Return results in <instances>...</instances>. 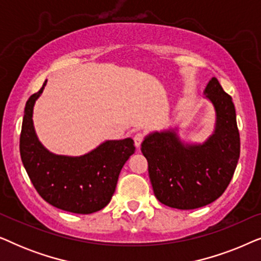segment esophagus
<instances>
[{
    "label": "esophagus",
    "mask_w": 261,
    "mask_h": 261,
    "mask_svg": "<svg viewBox=\"0 0 261 261\" xmlns=\"http://www.w3.org/2000/svg\"><path fill=\"white\" fill-rule=\"evenodd\" d=\"M142 140H144V134L137 133L134 135V142H135V146H137V148L140 147Z\"/></svg>",
    "instance_id": "34e87169"
}]
</instances>
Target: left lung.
I'll use <instances>...</instances> for the list:
<instances>
[{"instance_id":"left-lung-1","label":"left lung","mask_w":261,"mask_h":261,"mask_svg":"<svg viewBox=\"0 0 261 261\" xmlns=\"http://www.w3.org/2000/svg\"><path fill=\"white\" fill-rule=\"evenodd\" d=\"M203 95L215 113L213 133L204 141L184 140L174 126L151 132L141 144L155 197L171 208H201L219 198L240 156L233 99L215 77L208 82Z\"/></svg>"}]
</instances>
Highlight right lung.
Listing matches in <instances>:
<instances>
[{"mask_svg":"<svg viewBox=\"0 0 261 261\" xmlns=\"http://www.w3.org/2000/svg\"><path fill=\"white\" fill-rule=\"evenodd\" d=\"M32 95L24 107L20 135L21 160L39 195L56 208L91 214L105 208L115 192L119 174L135 151L132 138L106 140L82 155L56 154L39 140L33 123L37 99L46 87Z\"/></svg>","mask_w":261,"mask_h":261,"instance_id":"1","label":"right lung"}]
</instances>
